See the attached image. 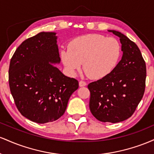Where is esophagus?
Instances as JSON below:
<instances>
[{
	"mask_svg": "<svg viewBox=\"0 0 154 154\" xmlns=\"http://www.w3.org/2000/svg\"><path fill=\"white\" fill-rule=\"evenodd\" d=\"M86 85H87V83H86L85 81H79V87H84V86H86Z\"/></svg>",
	"mask_w": 154,
	"mask_h": 154,
	"instance_id": "34e87169",
	"label": "esophagus"
}]
</instances>
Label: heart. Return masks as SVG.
I'll use <instances>...</instances> for the list:
<instances>
[{"instance_id": "b5f03b06", "label": "heart", "mask_w": 154, "mask_h": 154, "mask_svg": "<svg viewBox=\"0 0 154 154\" xmlns=\"http://www.w3.org/2000/svg\"><path fill=\"white\" fill-rule=\"evenodd\" d=\"M122 55L119 42L114 38L88 34L72 39L68 50L61 52L67 71L75 75L82 69L93 79L107 77L115 69Z\"/></svg>"}]
</instances>
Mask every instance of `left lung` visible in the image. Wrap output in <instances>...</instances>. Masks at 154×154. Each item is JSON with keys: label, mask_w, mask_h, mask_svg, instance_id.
<instances>
[{"label": "left lung", "mask_w": 154, "mask_h": 154, "mask_svg": "<svg viewBox=\"0 0 154 154\" xmlns=\"http://www.w3.org/2000/svg\"><path fill=\"white\" fill-rule=\"evenodd\" d=\"M119 38L123 54L109 75L90 83L89 107L92 114L103 122L116 123L135 112L146 88V66L137 45L122 33L109 30Z\"/></svg>", "instance_id": "8db88e82"}]
</instances>
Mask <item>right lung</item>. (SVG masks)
<instances>
[{"mask_svg":"<svg viewBox=\"0 0 154 154\" xmlns=\"http://www.w3.org/2000/svg\"><path fill=\"white\" fill-rule=\"evenodd\" d=\"M56 39L55 32L38 33L22 42L10 61L8 82L16 106L36 123L59 119L79 88L77 79L54 65L61 61Z\"/></svg>","mask_w":154,"mask_h":154,"instance_id":"add662e5","label":"right lung"}]
</instances>
